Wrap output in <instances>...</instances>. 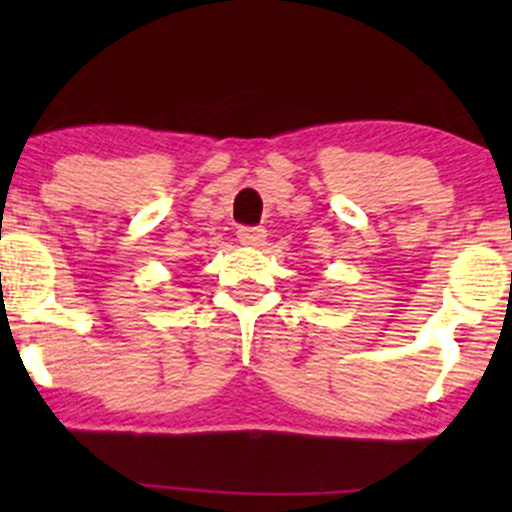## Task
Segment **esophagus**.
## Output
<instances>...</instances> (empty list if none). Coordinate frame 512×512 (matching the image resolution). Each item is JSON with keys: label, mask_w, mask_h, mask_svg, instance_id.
I'll return each mask as SVG.
<instances>
[{"label": "esophagus", "mask_w": 512, "mask_h": 512, "mask_svg": "<svg viewBox=\"0 0 512 512\" xmlns=\"http://www.w3.org/2000/svg\"><path fill=\"white\" fill-rule=\"evenodd\" d=\"M264 238H267V231H264L262 226H243L238 231L240 243L252 245V248H255V245H262Z\"/></svg>", "instance_id": "obj_1"}]
</instances>
